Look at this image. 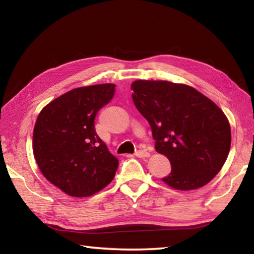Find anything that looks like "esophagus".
<instances>
[{
    "mask_svg": "<svg viewBox=\"0 0 254 254\" xmlns=\"http://www.w3.org/2000/svg\"><path fill=\"white\" fill-rule=\"evenodd\" d=\"M134 154L139 158H148L150 156V153L148 151H145V150H137Z\"/></svg>",
    "mask_w": 254,
    "mask_h": 254,
    "instance_id": "34e87169",
    "label": "esophagus"
}]
</instances>
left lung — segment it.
Masks as SVG:
<instances>
[{"label": "left lung", "instance_id": "left-lung-1", "mask_svg": "<svg viewBox=\"0 0 254 254\" xmlns=\"http://www.w3.org/2000/svg\"><path fill=\"white\" fill-rule=\"evenodd\" d=\"M131 89L151 127L156 151L170 161L163 182L179 190L209 183L231 148L230 123L220 107L190 86L167 80H135Z\"/></svg>", "mask_w": 254, "mask_h": 254}]
</instances>
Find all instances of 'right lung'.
Returning a JSON list of instances; mask_svg holds the SVG:
<instances>
[{
    "label": "right lung",
    "mask_w": 254,
    "mask_h": 254,
    "mask_svg": "<svg viewBox=\"0 0 254 254\" xmlns=\"http://www.w3.org/2000/svg\"><path fill=\"white\" fill-rule=\"evenodd\" d=\"M115 94L114 84L71 89L45 106L33 130L42 175L74 197H87L113 180L119 160L95 131V117Z\"/></svg>",
    "instance_id": "right-lung-1"
}]
</instances>
